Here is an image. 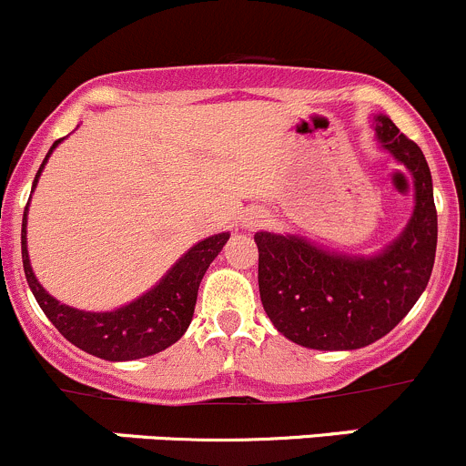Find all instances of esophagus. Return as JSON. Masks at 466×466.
<instances>
[{
	"mask_svg": "<svg viewBox=\"0 0 466 466\" xmlns=\"http://www.w3.org/2000/svg\"><path fill=\"white\" fill-rule=\"evenodd\" d=\"M268 223V214H261V211H252V214H248L246 218H243V225L246 228H263V225Z\"/></svg>",
	"mask_w": 466,
	"mask_h": 466,
	"instance_id": "1",
	"label": "esophagus"
}]
</instances>
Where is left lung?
I'll return each instance as SVG.
<instances>
[{
	"label": "left lung",
	"instance_id": "obj_1",
	"mask_svg": "<svg viewBox=\"0 0 466 466\" xmlns=\"http://www.w3.org/2000/svg\"><path fill=\"white\" fill-rule=\"evenodd\" d=\"M372 126L380 148L415 185V209L392 243L374 255H345L299 234H255L263 311L277 331L309 350L351 351L377 342L408 316L433 272L437 211L429 164L388 115H374Z\"/></svg>",
	"mask_w": 466,
	"mask_h": 466
}]
</instances>
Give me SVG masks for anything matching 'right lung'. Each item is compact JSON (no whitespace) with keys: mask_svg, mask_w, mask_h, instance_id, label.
<instances>
[{"mask_svg":"<svg viewBox=\"0 0 466 466\" xmlns=\"http://www.w3.org/2000/svg\"><path fill=\"white\" fill-rule=\"evenodd\" d=\"M60 142L63 139L54 142L45 162L37 168L31 194L35 191L46 159L51 157V153ZM26 216H29V203H26L25 218H22V263H25V275L31 293L35 295L37 304L51 324L72 345L96 356V359L112 360V363L146 359V356L167 350L185 336L187 327L194 318L200 281H203L209 263L218 257V252L223 250L229 238V232H220L198 241L168 268L167 275L153 289L146 290L133 302L115 309V311H81V309L60 304L35 279L29 259V248H26V220H29Z\"/></svg>","mask_w":466,"mask_h":466,"instance_id":"1","label":"right lung"}]
</instances>
